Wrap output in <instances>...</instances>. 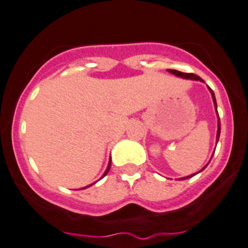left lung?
Returning <instances> with one entry per match:
<instances>
[{"label": "left lung", "instance_id": "obj_1", "mask_svg": "<svg viewBox=\"0 0 248 248\" xmlns=\"http://www.w3.org/2000/svg\"><path fill=\"white\" fill-rule=\"evenodd\" d=\"M170 73H172V75L177 76V77H181V78H187V79H192V80H201V82H203V79L201 77H198L197 75H193V73H184V72H180V71H176V69H168ZM209 88V87H208ZM210 90V94H212V98H213V103H214V108L215 110H217V100H215V95H214V92H213L212 89L209 88ZM217 113H218V110H217ZM219 117V115H218ZM219 137H220V121H218V132H217V143H218L219 140ZM207 168V165L204 166V168L202 169L201 171H203L204 169ZM196 173H193V175H191V176H187V177H184V179H188V177H192L194 176Z\"/></svg>", "mask_w": 248, "mask_h": 248}]
</instances>
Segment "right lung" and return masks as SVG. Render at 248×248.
Listing matches in <instances>:
<instances>
[{"label":"right lung","mask_w":248,"mask_h":248,"mask_svg":"<svg viewBox=\"0 0 248 248\" xmlns=\"http://www.w3.org/2000/svg\"><path fill=\"white\" fill-rule=\"evenodd\" d=\"M110 166H111V160H110V163H108V169H106V171H105V172H104V176H105L106 173L108 172V170H110ZM104 176H103V177H104ZM89 186H92V185H89ZM89 186H88V187H89ZM84 188H87V187H84Z\"/></svg>","instance_id":"add662e5"}]
</instances>
